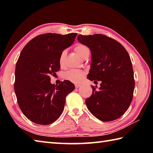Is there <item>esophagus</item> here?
I'll use <instances>...</instances> for the list:
<instances>
[{
	"label": "esophagus",
	"mask_w": 153,
	"mask_h": 153,
	"mask_svg": "<svg viewBox=\"0 0 153 153\" xmlns=\"http://www.w3.org/2000/svg\"><path fill=\"white\" fill-rule=\"evenodd\" d=\"M75 87H76V89H77V88H79V87H81V85H80V84H76V85H75Z\"/></svg>",
	"instance_id": "esophagus-1"
}]
</instances>
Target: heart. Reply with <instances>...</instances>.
<instances>
[{
	"label": "heart",
	"instance_id": "1",
	"mask_svg": "<svg viewBox=\"0 0 153 153\" xmlns=\"http://www.w3.org/2000/svg\"><path fill=\"white\" fill-rule=\"evenodd\" d=\"M75 51H76L77 54L81 58H83L84 55L87 52H89V50L85 45H77L75 47ZM66 51H63L62 52L60 57H59V64L60 66H62L64 63V60L65 56H66ZM85 76V72L82 70H71L66 71L64 74V79L69 80L71 82L74 83H79L83 79Z\"/></svg>",
	"mask_w": 153,
	"mask_h": 153
}]
</instances>
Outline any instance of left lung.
<instances>
[{"instance_id":"left-lung-1","label":"left lung","mask_w":153,"mask_h":153,"mask_svg":"<svg viewBox=\"0 0 153 153\" xmlns=\"http://www.w3.org/2000/svg\"><path fill=\"white\" fill-rule=\"evenodd\" d=\"M80 43L91 53V69L87 78L101 81L99 90L85 100L90 112L102 122L121 117L132 101L135 87L131 61L126 48L118 41L102 34L77 36Z\"/></svg>"}]
</instances>
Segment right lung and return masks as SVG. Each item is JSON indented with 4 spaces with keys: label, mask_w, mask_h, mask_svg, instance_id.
<instances>
[{
    "label": "right lung",
    "mask_w": 153,
    "mask_h": 153,
    "mask_svg": "<svg viewBox=\"0 0 153 153\" xmlns=\"http://www.w3.org/2000/svg\"><path fill=\"white\" fill-rule=\"evenodd\" d=\"M77 35H39L22 49L16 65L14 91L19 108L31 122L48 125L62 113L74 84L64 80L54 85L50 76L60 70V55L74 43Z\"/></svg>",
    "instance_id": "right-lung-1"
}]
</instances>
